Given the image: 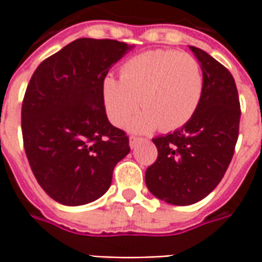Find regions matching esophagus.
I'll return each mask as SVG.
<instances>
[{
  "mask_svg": "<svg viewBox=\"0 0 262 262\" xmlns=\"http://www.w3.org/2000/svg\"><path fill=\"white\" fill-rule=\"evenodd\" d=\"M141 141V138H138V137H131L129 138V146H131V148H136L137 144Z\"/></svg>",
  "mask_w": 262,
  "mask_h": 262,
  "instance_id": "1",
  "label": "esophagus"
}]
</instances>
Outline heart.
Instances as JSON below:
<instances>
[{"label":"heart","instance_id":"1","mask_svg":"<svg viewBox=\"0 0 262 262\" xmlns=\"http://www.w3.org/2000/svg\"><path fill=\"white\" fill-rule=\"evenodd\" d=\"M203 73L195 59L176 51H150L122 66L121 78L106 76L102 84L106 112L115 125L140 106L144 109L128 128L148 133L173 131L194 116L203 97Z\"/></svg>","mask_w":262,"mask_h":262}]
</instances>
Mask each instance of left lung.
<instances>
[{
    "label": "left lung",
    "instance_id": "left-lung-1",
    "mask_svg": "<svg viewBox=\"0 0 262 262\" xmlns=\"http://www.w3.org/2000/svg\"><path fill=\"white\" fill-rule=\"evenodd\" d=\"M203 71V97L194 116L172 134L153 138L157 160L147 167L148 191L173 206L206 198L233 157L241 105L235 80L213 56L189 46Z\"/></svg>",
    "mask_w": 262,
    "mask_h": 262
}]
</instances>
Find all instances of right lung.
I'll use <instances>...</instances> for the list:
<instances>
[{
	"label": "right lung",
	"instance_id": "obj_1",
	"mask_svg": "<svg viewBox=\"0 0 262 262\" xmlns=\"http://www.w3.org/2000/svg\"><path fill=\"white\" fill-rule=\"evenodd\" d=\"M131 48L112 39H77L40 62L26 89V156L39 185L64 206L100 198L116 163L129 153L126 134L106 116L102 84Z\"/></svg>",
	"mask_w": 262,
	"mask_h": 262
}]
</instances>
